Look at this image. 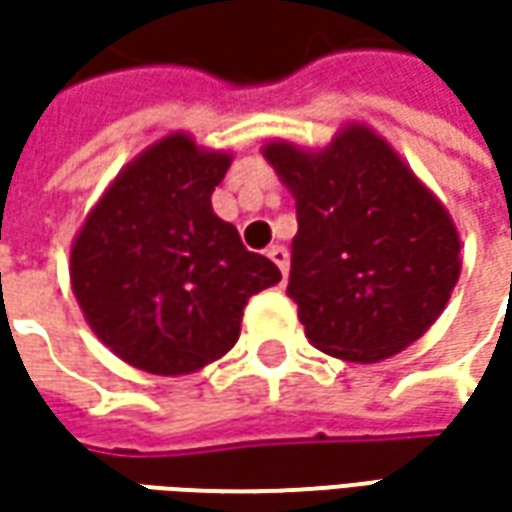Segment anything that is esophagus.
<instances>
[{"mask_svg":"<svg viewBox=\"0 0 512 512\" xmlns=\"http://www.w3.org/2000/svg\"><path fill=\"white\" fill-rule=\"evenodd\" d=\"M267 256H270V262L282 270V276H287V270H290V253H287L285 245H273L267 250Z\"/></svg>","mask_w":512,"mask_h":512,"instance_id":"obj_1","label":"esophagus"}]
</instances>
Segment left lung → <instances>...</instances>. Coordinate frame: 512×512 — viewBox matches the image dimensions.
Wrapping results in <instances>:
<instances>
[{
  "label": "left lung",
  "mask_w": 512,
  "mask_h": 512,
  "mask_svg": "<svg viewBox=\"0 0 512 512\" xmlns=\"http://www.w3.org/2000/svg\"><path fill=\"white\" fill-rule=\"evenodd\" d=\"M262 153L296 199L287 296L310 344L373 364L424 336L459 282L462 242L402 156L356 122L322 150Z\"/></svg>",
  "instance_id": "8db88e82"
}]
</instances>
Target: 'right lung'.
<instances>
[{
    "instance_id": "right-lung-1",
    "label": "right lung",
    "mask_w": 512,
    "mask_h": 512,
    "mask_svg": "<svg viewBox=\"0 0 512 512\" xmlns=\"http://www.w3.org/2000/svg\"><path fill=\"white\" fill-rule=\"evenodd\" d=\"M230 159L170 133L119 170L73 239L70 285L90 330L145 373L182 376L222 359L247 299L282 279L213 213Z\"/></svg>"
}]
</instances>
